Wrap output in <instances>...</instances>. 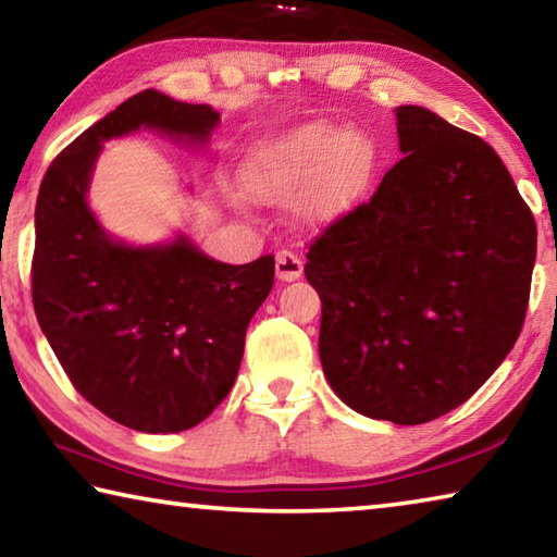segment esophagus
Returning a JSON list of instances; mask_svg holds the SVG:
<instances>
[{
    "label": "esophagus",
    "instance_id": "obj_1",
    "mask_svg": "<svg viewBox=\"0 0 557 557\" xmlns=\"http://www.w3.org/2000/svg\"><path fill=\"white\" fill-rule=\"evenodd\" d=\"M275 270H277V277L282 282H295L301 275V270H305V265H301V260H299L297 252L280 250L277 256H275Z\"/></svg>",
    "mask_w": 557,
    "mask_h": 557
}]
</instances>
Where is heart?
Listing matches in <instances>:
<instances>
[{
    "label": "heart",
    "mask_w": 557,
    "mask_h": 557,
    "mask_svg": "<svg viewBox=\"0 0 557 557\" xmlns=\"http://www.w3.org/2000/svg\"><path fill=\"white\" fill-rule=\"evenodd\" d=\"M375 149L358 129L307 122L252 149L243 162V188L262 203H289L309 223L332 221L373 174Z\"/></svg>",
    "instance_id": "1"
}]
</instances>
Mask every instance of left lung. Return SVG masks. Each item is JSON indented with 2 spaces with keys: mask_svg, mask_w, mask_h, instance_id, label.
Here are the masks:
<instances>
[{
  "mask_svg": "<svg viewBox=\"0 0 557 557\" xmlns=\"http://www.w3.org/2000/svg\"><path fill=\"white\" fill-rule=\"evenodd\" d=\"M398 164L309 245L319 358L348 408L422 425L469 400L521 334L535 221L482 137L400 106Z\"/></svg>",
  "mask_w": 557,
  "mask_h": 557,
  "instance_id": "obj_1",
  "label": "left lung"
}]
</instances>
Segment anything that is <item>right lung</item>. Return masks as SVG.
I'll use <instances>...</instances> for the list:
<instances>
[{"label":"right lung","instance_id":"1","mask_svg":"<svg viewBox=\"0 0 557 557\" xmlns=\"http://www.w3.org/2000/svg\"><path fill=\"white\" fill-rule=\"evenodd\" d=\"M211 106L143 90L53 159L36 199L32 297L73 388L120 425L182 432L219 408L245 329L275 282V258L225 265L178 235L132 248L100 228L86 194L102 143L139 127L206 143Z\"/></svg>","mask_w":557,"mask_h":557}]
</instances>
